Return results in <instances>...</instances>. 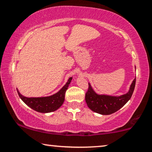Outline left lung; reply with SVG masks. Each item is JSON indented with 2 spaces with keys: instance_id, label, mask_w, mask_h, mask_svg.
Masks as SVG:
<instances>
[{
  "instance_id": "left-lung-1",
  "label": "left lung",
  "mask_w": 152,
  "mask_h": 152,
  "mask_svg": "<svg viewBox=\"0 0 152 152\" xmlns=\"http://www.w3.org/2000/svg\"><path fill=\"white\" fill-rule=\"evenodd\" d=\"M136 78L133 80L127 94L120 96H111L97 94L88 83V91L86 92L85 100L88 107L92 111L101 115H110L114 113L127 103L134 91Z\"/></svg>"
}]
</instances>
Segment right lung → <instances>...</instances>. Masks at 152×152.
<instances>
[{
	"label": "right lung",
	"instance_id": "1",
	"mask_svg": "<svg viewBox=\"0 0 152 152\" xmlns=\"http://www.w3.org/2000/svg\"><path fill=\"white\" fill-rule=\"evenodd\" d=\"M72 78L68 79V81L64 85L60 91L52 96L47 97H38V98H28L23 96L17 90L18 94L21 100L27 106L36 111L42 113H50L55 111L59 109L65 99V94L70 84Z\"/></svg>",
	"mask_w": 152,
	"mask_h": 152
}]
</instances>
